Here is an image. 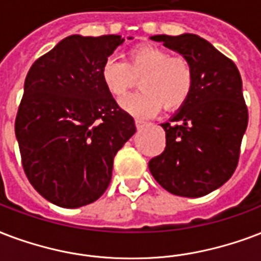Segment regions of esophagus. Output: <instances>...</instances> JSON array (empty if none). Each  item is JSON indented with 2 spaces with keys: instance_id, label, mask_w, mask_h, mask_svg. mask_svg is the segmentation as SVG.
I'll use <instances>...</instances> for the list:
<instances>
[{
  "instance_id": "1",
  "label": "esophagus",
  "mask_w": 261,
  "mask_h": 261,
  "mask_svg": "<svg viewBox=\"0 0 261 261\" xmlns=\"http://www.w3.org/2000/svg\"><path fill=\"white\" fill-rule=\"evenodd\" d=\"M148 124V123L145 122V120H142V119H135V126H137V128H142V127H145Z\"/></svg>"
}]
</instances>
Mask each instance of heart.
I'll use <instances>...</instances> for the list:
<instances>
[{
  "instance_id": "1",
  "label": "heart",
  "mask_w": 261,
  "mask_h": 261,
  "mask_svg": "<svg viewBox=\"0 0 261 261\" xmlns=\"http://www.w3.org/2000/svg\"><path fill=\"white\" fill-rule=\"evenodd\" d=\"M107 90L120 98L141 79V93L120 101L124 111L139 117L152 116L160 111L176 109L188 101L194 86V69L185 56H171L154 43H141L131 47L127 60L108 57L101 68Z\"/></svg>"
}]
</instances>
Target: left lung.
<instances>
[{
  "label": "left lung",
  "mask_w": 261,
  "mask_h": 261,
  "mask_svg": "<svg viewBox=\"0 0 261 261\" xmlns=\"http://www.w3.org/2000/svg\"><path fill=\"white\" fill-rule=\"evenodd\" d=\"M150 39L190 60L194 86L170 123L162 124L166 149L149 162V170L175 196H205L226 184L238 164L248 126L241 75L231 60L196 34Z\"/></svg>",
  "instance_id": "8db88e82"
}]
</instances>
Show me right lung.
Returning a JSON list of instances; mask_svg holds the SVG:
<instances>
[{
  "mask_svg": "<svg viewBox=\"0 0 261 261\" xmlns=\"http://www.w3.org/2000/svg\"><path fill=\"white\" fill-rule=\"evenodd\" d=\"M123 41L69 35L25 76L16 138L30 184L55 205L79 208L98 200L117 150L137 131L101 77L104 61Z\"/></svg>",
  "mask_w": 261,
  "mask_h": 261,
  "instance_id": "add662e5",
  "label": "right lung"
}]
</instances>
